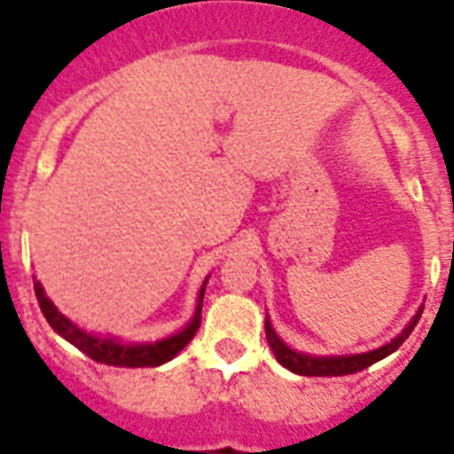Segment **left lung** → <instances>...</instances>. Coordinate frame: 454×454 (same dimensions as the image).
Instances as JSON below:
<instances>
[{"mask_svg":"<svg viewBox=\"0 0 454 454\" xmlns=\"http://www.w3.org/2000/svg\"><path fill=\"white\" fill-rule=\"evenodd\" d=\"M420 314H423V309L416 311V316L409 320V325L403 330V334H398L391 343L387 346L377 348V350L364 352V355H348V356H311V355H302V352H295L284 343L279 336L275 334L272 330L270 320L266 318V339L270 343V350L275 352V359L282 364L284 368H288L291 372H298V375H307V377H339V375H352V372H359L364 368L372 366L375 362L388 356L391 352L398 350L400 346L404 343V339H409L411 330L416 327V323L420 320Z\"/></svg>","mask_w":454,"mask_h":454,"instance_id":"left-lung-1","label":"left lung"}]
</instances>
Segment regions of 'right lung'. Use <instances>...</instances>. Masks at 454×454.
Here are the masks:
<instances>
[{"label": "right lung", "mask_w": 454, "mask_h": 454, "mask_svg": "<svg viewBox=\"0 0 454 454\" xmlns=\"http://www.w3.org/2000/svg\"><path fill=\"white\" fill-rule=\"evenodd\" d=\"M204 288H207V279H204L202 288H200V300L198 307H195V316H192L191 323L184 327L182 332H177L175 336H168L163 340H156V343H122L118 339H111V336H95L83 332L82 327L67 320L66 316L54 307L50 298L45 295L40 282H34L35 298H38L40 311L47 318V323L51 325V330L56 334H61L63 339L70 340L72 346L79 348L83 355H88L92 362L106 364V366H124V368H152L161 366V364L170 362L172 356L177 355L179 350L191 343V339L198 332L200 323H202V298Z\"/></svg>", "instance_id": "right-lung-1"}]
</instances>
